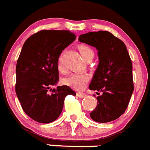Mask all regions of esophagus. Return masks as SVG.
<instances>
[{"mask_svg":"<svg viewBox=\"0 0 150 150\" xmlns=\"http://www.w3.org/2000/svg\"><path fill=\"white\" fill-rule=\"evenodd\" d=\"M77 96L79 98H85V97L87 96V94H85V93H82V92H77Z\"/></svg>","mask_w":150,"mask_h":150,"instance_id":"esophagus-1","label":"esophagus"}]
</instances>
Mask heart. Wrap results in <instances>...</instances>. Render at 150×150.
<instances>
[{
	"mask_svg": "<svg viewBox=\"0 0 150 150\" xmlns=\"http://www.w3.org/2000/svg\"><path fill=\"white\" fill-rule=\"evenodd\" d=\"M78 50L85 60L91 55H94L93 50L85 45L78 46ZM57 69L60 72H63L64 68L62 65L61 59H59L57 62ZM89 81V75L86 73H72L64 79V84L75 90H81Z\"/></svg>",
	"mask_w": 150,
	"mask_h": 150,
	"instance_id": "heart-1",
	"label": "heart"
}]
</instances>
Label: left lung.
Instances as JSON below:
<instances>
[{"mask_svg": "<svg viewBox=\"0 0 150 150\" xmlns=\"http://www.w3.org/2000/svg\"><path fill=\"white\" fill-rule=\"evenodd\" d=\"M79 40L98 50L99 63L89 89L102 94L96 97L97 107L91 118L99 123L116 120L127 108L134 89L132 61L125 44L103 30L80 35Z\"/></svg>", "mask_w": 150, "mask_h": 150, "instance_id": "left-lung-1", "label": "left lung"}]
</instances>
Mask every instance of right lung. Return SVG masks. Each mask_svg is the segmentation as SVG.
Returning <instances> with one entry per match:
<instances>
[{"label":"right lung","mask_w":150,"mask_h":150,"mask_svg":"<svg viewBox=\"0 0 150 150\" xmlns=\"http://www.w3.org/2000/svg\"><path fill=\"white\" fill-rule=\"evenodd\" d=\"M69 30H42L25 41L16 66L15 91L23 111L35 121L49 124L61 114L65 97L75 92L59 81L60 54L75 40ZM50 91V93L48 91Z\"/></svg>","instance_id":"1"}]
</instances>
